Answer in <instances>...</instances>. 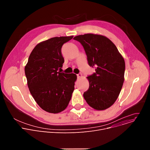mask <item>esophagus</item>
Wrapping results in <instances>:
<instances>
[{
	"label": "esophagus",
	"mask_w": 150,
	"mask_h": 150,
	"mask_svg": "<svg viewBox=\"0 0 150 150\" xmlns=\"http://www.w3.org/2000/svg\"><path fill=\"white\" fill-rule=\"evenodd\" d=\"M77 77H78V78H81V77H82V74H77Z\"/></svg>",
	"instance_id": "34e87169"
}]
</instances>
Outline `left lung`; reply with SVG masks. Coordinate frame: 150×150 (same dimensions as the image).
Instances as JSON below:
<instances>
[{"mask_svg":"<svg viewBox=\"0 0 150 150\" xmlns=\"http://www.w3.org/2000/svg\"><path fill=\"white\" fill-rule=\"evenodd\" d=\"M96 73L87 77L89 88L83 94L88 104L96 110L109 108L117 100L124 82L125 60L113 42L104 35L92 33L75 36Z\"/></svg>","mask_w":150,"mask_h":150,"instance_id":"1","label":"left lung"}]
</instances>
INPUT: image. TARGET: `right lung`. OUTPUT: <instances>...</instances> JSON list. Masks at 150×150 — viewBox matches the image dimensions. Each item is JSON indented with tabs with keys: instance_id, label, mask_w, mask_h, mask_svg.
Returning a JSON list of instances; mask_svg holds the SVG:
<instances>
[{
	"instance_id": "right-lung-1",
	"label": "right lung",
	"mask_w": 150,
	"mask_h": 150,
	"mask_svg": "<svg viewBox=\"0 0 150 150\" xmlns=\"http://www.w3.org/2000/svg\"><path fill=\"white\" fill-rule=\"evenodd\" d=\"M73 37H56L39 42L25 67L30 93L40 108L50 113L65 110L74 90L76 75L57 71L64 62L62 47Z\"/></svg>"
}]
</instances>
